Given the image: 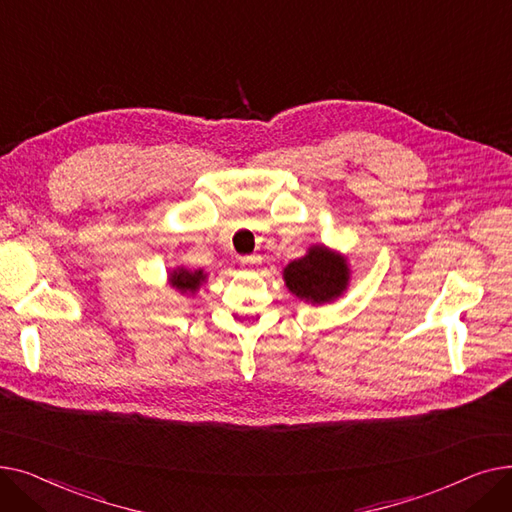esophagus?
Masks as SVG:
<instances>
[{
	"label": "esophagus",
	"instance_id": "esophagus-1",
	"mask_svg": "<svg viewBox=\"0 0 512 512\" xmlns=\"http://www.w3.org/2000/svg\"><path fill=\"white\" fill-rule=\"evenodd\" d=\"M262 262L260 256H243L241 258V266L243 269H256V266Z\"/></svg>",
	"mask_w": 512,
	"mask_h": 512
}]
</instances>
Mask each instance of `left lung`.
I'll list each match as a JSON object with an SVG mask.
<instances>
[{
	"instance_id": "8db88e82",
	"label": "left lung",
	"mask_w": 512,
	"mask_h": 512,
	"mask_svg": "<svg viewBox=\"0 0 512 512\" xmlns=\"http://www.w3.org/2000/svg\"><path fill=\"white\" fill-rule=\"evenodd\" d=\"M283 279L291 294L300 300L325 304L344 294L350 281V269L344 256L325 246H312L306 256L285 266Z\"/></svg>"
}]
</instances>
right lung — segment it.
Listing matches in <instances>:
<instances>
[{
  "label": "right lung",
  "mask_w": 512,
  "mask_h": 512,
  "mask_svg": "<svg viewBox=\"0 0 512 512\" xmlns=\"http://www.w3.org/2000/svg\"><path fill=\"white\" fill-rule=\"evenodd\" d=\"M168 281L170 285L177 287L181 294H196L200 285L206 281V275L204 271H187L183 266H179V269L168 275Z\"/></svg>",
  "instance_id": "obj_1"
}]
</instances>
